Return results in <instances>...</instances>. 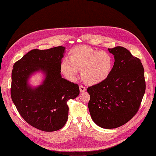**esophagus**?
Wrapping results in <instances>:
<instances>
[{"label": "esophagus", "instance_id": "esophagus-1", "mask_svg": "<svg viewBox=\"0 0 156 156\" xmlns=\"http://www.w3.org/2000/svg\"><path fill=\"white\" fill-rule=\"evenodd\" d=\"M79 87H80V90L81 92H83L86 91V88H85V87L84 86L80 85Z\"/></svg>", "mask_w": 156, "mask_h": 156}]
</instances>
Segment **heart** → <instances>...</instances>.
Returning <instances> with one entry per match:
<instances>
[{"mask_svg": "<svg viewBox=\"0 0 156 156\" xmlns=\"http://www.w3.org/2000/svg\"><path fill=\"white\" fill-rule=\"evenodd\" d=\"M69 59L61 63V71L69 80L76 77L79 69L85 82L95 85L102 82L111 74L113 66L112 55L105 51L85 45L75 46L69 53Z\"/></svg>", "mask_w": 156, "mask_h": 156, "instance_id": "obj_1", "label": "heart"}]
</instances>
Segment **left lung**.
Segmentation results:
<instances>
[{"instance_id":"8db88e82","label":"left lung","mask_w":156,"mask_h":156,"mask_svg":"<svg viewBox=\"0 0 156 156\" xmlns=\"http://www.w3.org/2000/svg\"><path fill=\"white\" fill-rule=\"evenodd\" d=\"M114 64L108 78L87 88L88 106L95 123L103 128L125 125L137 113L145 92L144 69L140 59L123 47L108 48Z\"/></svg>"}]
</instances>
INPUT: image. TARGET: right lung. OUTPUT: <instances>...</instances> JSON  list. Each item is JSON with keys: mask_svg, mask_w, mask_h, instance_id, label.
<instances>
[{"mask_svg": "<svg viewBox=\"0 0 156 156\" xmlns=\"http://www.w3.org/2000/svg\"><path fill=\"white\" fill-rule=\"evenodd\" d=\"M64 50L62 46L46 50L33 49L13 66L12 101L24 121L44 132H54L64 126L68 118L67 102L80 94L78 84L61 77ZM38 70L43 71L46 78L42 85L33 89L27 80Z\"/></svg>", "mask_w": 156, "mask_h": 156, "instance_id": "1", "label": "right lung"}]
</instances>
